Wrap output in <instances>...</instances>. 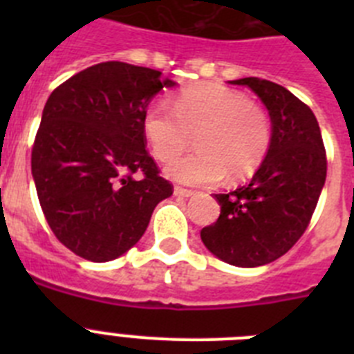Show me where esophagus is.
<instances>
[{
	"label": "esophagus",
	"instance_id": "34e87169",
	"mask_svg": "<svg viewBox=\"0 0 354 354\" xmlns=\"http://www.w3.org/2000/svg\"><path fill=\"white\" fill-rule=\"evenodd\" d=\"M174 195L175 196H184V198H187V196L195 195V192H193V189H186V187L175 186L174 187Z\"/></svg>",
	"mask_w": 354,
	"mask_h": 354
}]
</instances>
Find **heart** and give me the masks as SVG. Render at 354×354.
I'll use <instances>...</instances> for the list:
<instances>
[{
	"label": "heart",
	"mask_w": 354,
	"mask_h": 354,
	"mask_svg": "<svg viewBox=\"0 0 354 354\" xmlns=\"http://www.w3.org/2000/svg\"><path fill=\"white\" fill-rule=\"evenodd\" d=\"M143 131L152 154L168 161L196 134L195 153L171 160L165 174L177 183L207 186L228 174H252L271 145V122L248 95L220 83H200L167 101H154L143 115Z\"/></svg>",
	"instance_id": "obj_1"
}]
</instances>
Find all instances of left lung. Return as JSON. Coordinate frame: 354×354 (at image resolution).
Returning <instances> with one entry per match:
<instances>
[{"mask_svg":"<svg viewBox=\"0 0 354 354\" xmlns=\"http://www.w3.org/2000/svg\"><path fill=\"white\" fill-rule=\"evenodd\" d=\"M257 93L271 118V145L252 180L218 193L220 218L202 228L205 248L227 264L257 268L289 252L306 230L326 180V152L312 109L261 77L228 81Z\"/></svg>","mask_w":354,"mask_h":354,"instance_id":"obj_1","label":"left lung"}]
</instances>
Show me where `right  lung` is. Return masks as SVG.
<instances>
[{"mask_svg":"<svg viewBox=\"0 0 354 354\" xmlns=\"http://www.w3.org/2000/svg\"><path fill=\"white\" fill-rule=\"evenodd\" d=\"M161 72L104 62L62 83L44 106L31 150L40 207L62 245L92 262L133 248L171 184L145 150L143 115Z\"/></svg>","mask_w":354,"mask_h":354,"instance_id":"add662e5","label":"right lung"}]
</instances>
